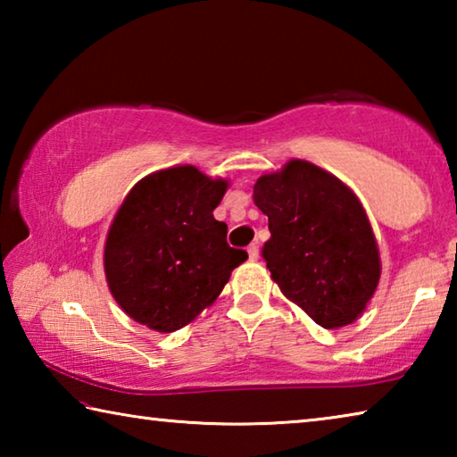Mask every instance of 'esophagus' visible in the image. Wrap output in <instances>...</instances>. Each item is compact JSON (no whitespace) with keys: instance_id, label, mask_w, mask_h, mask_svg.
Wrapping results in <instances>:
<instances>
[{"instance_id":"esophagus-1","label":"esophagus","mask_w":457,"mask_h":457,"mask_svg":"<svg viewBox=\"0 0 457 457\" xmlns=\"http://www.w3.org/2000/svg\"><path fill=\"white\" fill-rule=\"evenodd\" d=\"M247 256H250L252 262H256L260 258V247H258V242L252 244L250 247H247Z\"/></svg>"}]
</instances>
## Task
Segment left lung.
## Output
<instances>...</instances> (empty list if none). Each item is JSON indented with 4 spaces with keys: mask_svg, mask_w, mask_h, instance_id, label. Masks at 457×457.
I'll return each mask as SVG.
<instances>
[{
    "mask_svg": "<svg viewBox=\"0 0 457 457\" xmlns=\"http://www.w3.org/2000/svg\"><path fill=\"white\" fill-rule=\"evenodd\" d=\"M268 215L262 256L286 298L337 330L365 312L381 278V256L367 212L349 185L319 165L290 159L253 185Z\"/></svg>",
    "mask_w": 457,
    "mask_h": 457,
    "instance_id": "left-lung-1",
    "label": "left lung"
}]
</instances>
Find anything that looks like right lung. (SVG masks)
Here are the masks:
<instances>
[{
  "label": "right lung",
  "instance_id": "add662e5",
  "mask_svg": "<svg viewBox=\"0 0 457 457\" xmlns=\"http://www.w3.org/2000/svg\"><path fill=\"white\" fill-rule=\"evenodd\" d=\"M228 187L221 177L175 165L127 193L106 234L104 276L135 322L157 332L187 327L247 260L228 245L226 223L213 218Z\"/></svg>",
  "mask_w": 457,
  "mask_h": 457
}]
</instances>
